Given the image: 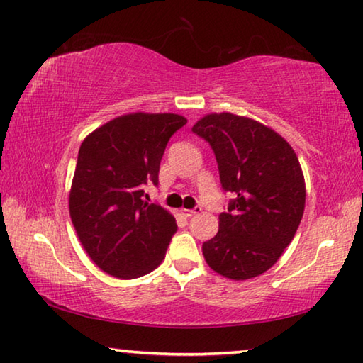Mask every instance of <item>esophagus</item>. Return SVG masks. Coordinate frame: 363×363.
<instances>
[{"label": "esophagus", "mask_w": 363, "mask_h": 363, "mask_svg": "<svg viewBox=\"0 0 363 363\" xmlns=\"http://www.w3.org/2000/svg\"><path fill=\"white\" fill-rule=\"evenodd\" d=\"M200 211H202V208H200V206H195V208H192V210H187V208H182L181 210L182 215H186V216H194V215H197V213H200Z\"/></svg>", "instance_id": "esophagus-1"}]
</instances>
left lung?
I'll return each mask as SVG.
<instances>
[{
  "label": "left lung",
  "mask_w": 363,
  "mask_h": 363,
  "mask_svg": "<svg viewBox=\"0 0 363 363\" xmlns=\"http://www.w3.org/2000/svg\"><path fill=\"white\" fill-rule=\"evenodd\" d=\"M192 132L210 143L221 186L235 195L202 245L205 262L228 279L257 278L279 260L302 220L306 179L297 155L272 128L233 113L205 114Z\"/></svg>",
  "instance_id": "8db88e82"
}]
</instances>
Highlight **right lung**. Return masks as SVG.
<instances>
[{
	"label": "right lung",
	"mask_w": 363,
	"mask_h": 363,
	"mask_svg": "<svg viewBox=\"0 0 363 363\" xmlns=\"http://www.w3.org/2000/svg\"><path fill=\"white\" fill-rule=\"evenodd\" d=\"M187 119L174 113H129L85 137L69 191V215L96 267L134 279L163 262L176 220L143 200V184L158 182L169 137Z\"/></svg>",
	"instance_id": "right-lung-1"
}]
</instances>
